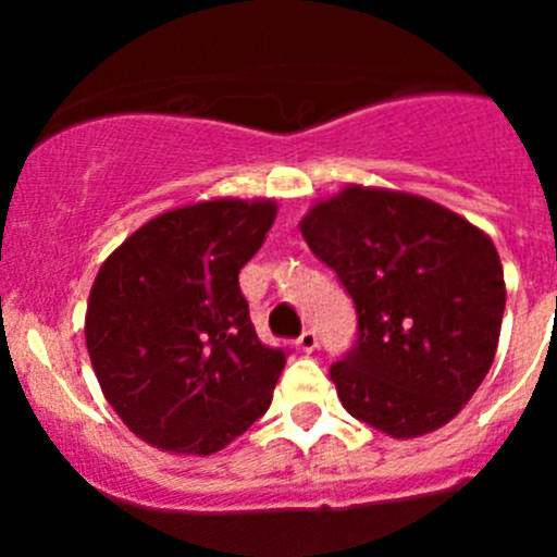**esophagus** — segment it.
<instances>
[{"label": "esophagus", "instance_id": "obj_1", "mask_svg": "<svg viewBox=\"0 0 557 557\" xmlns=\"http://www.w3.org/2000/svg\"><path fill=\"white\" fill-rule=\"evenodd\" d=\"M296 345H299L301 352H312L314 347H318V334H314L312 329H305L299 339H296Z\"/></svg>", "mask_w": 557, "mask_h": 557}]
</instances>
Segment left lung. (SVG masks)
<instances>
[{
	"instance_id": "left-lung-1",
	"label": "left lung",
	"mask_w": 557,
	"mask_h": 557,
	"mask_svg": "<svg viewBox=\"0 0 557 557\" xmlns=\"http://www.w3.org/2000/svg\"><path fill=\"white\" fill-rule=\"evenodd\" d=\"M299 228L356 305V345L329 372L342 407L393 440L450 423L498 347L507 288L491 237L423 196L363 185Z\"/></svg>"
}]
</instances>
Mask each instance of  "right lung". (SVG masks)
<instances>
[{
  "label": "right lung",
  "instance_id": "add662e5",
  "mask_svg": "<svg viewBox=\"0 0 557 557\" xmlns=\"http://www.w3.org/2000/svg\"><path fill=\"white\" fill-rule=\"evenodd\" d=\"M277 205L212 199L153 218L99 269L86 345L104 398L143 442L212 455L272 404L285 350L250 323L239 269Z\"/></svg>",
  "mask_w": 557,
  "mask_h": 557
}]
</instances>
